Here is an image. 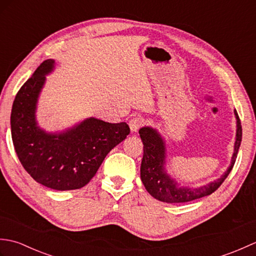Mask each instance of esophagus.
Returning a JSON list of instances; mask_svg holds the SVG:
<instances>
[{
    "mask_svg": "<svg viewBox=\"0 0 256 256\" xmlns=\"http://www.w3.org/2000/svg\"><path fill=\"white\" fill-rule=\"evenodd\" d=\"M146 123L145 118L142 116H134L131 120H130V128H131L132 132H136L138 130L143 126V125Z\"/></svg>",
    "mask_w": 256,
    "mask_h": 256,
    "instance_id": "34e87169",
    "label": "esophagus"
}]
</instances>
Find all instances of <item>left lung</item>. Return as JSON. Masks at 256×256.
Instances as JSON below:
<instances>
[{
	"mask_svg": "<svg viewBox=\"0 0 256 256\" xmlns=\"http://www.w3.org/2000/svg\"><path fill=\"white\" fill-rule=\"evenodd\" d=\"M236 116V140L234 145V153L232 156V162L224 175L218 180L210 182L206 186L200 188H188L178 187L177 184L172 179L166 175L164 170L165 164V144L155 130L150 128H143L140 130V136L144 144V155L140 165V179L144 184L146 190L153 196L154 198L168 204H180L188 202L196 199L206 197L218 189L226 178L229 175L234 165L238 150L242 140V125L238 118L236 111H234Z\"/></svg>",
	"mask_w": 256,
	"mask_h": 256,
	"instance_id": "8db88e82",
	"label": "left lung"
}]
</instances>
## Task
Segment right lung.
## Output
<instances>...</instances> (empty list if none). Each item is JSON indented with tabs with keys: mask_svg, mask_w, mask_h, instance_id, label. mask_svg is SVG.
Instances as JSON below:
<instances>
[{
	"mask_svg": "<svg viewBox=\"0 0 256 256\" xmlns=\"http://www.w3.org/2000/svg\"><path fill=\"white\" fill-rule=\"evenodd\" d=\"M52 68V59L42 62L18 90L10 113L12 140L20 164L34 180L56 190L79 189L94 178L108 152L128 136L130 126L91 118L59 135L38 128L37 98Z\"/></svg>",
	"mask_w": 256,
	"mask_h": 256,
	"instance_id": "obj_1",
	"label": "right lung"
}]
</instances>
